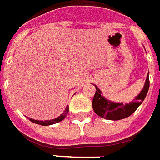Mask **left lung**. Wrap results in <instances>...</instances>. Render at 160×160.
Here are the masks:
<instances>
[{"instance_id": "left-lung-1", "label": "left lung", "mask_w": 160, "mask_h": 160, "mask_svg": "<svg viewBox=\"0 0 160 160\" xmlns=\"http://www.w3.org/2000/svg\"><path fill=\"white\" fill-rule=\"evenodd\" d=\"M149 87H150V80H149L148 74L145 80L144 88L142 89L141 93L134 99V102L129 104L112 102L104 98L102 95L101 90L97 87H95L96 91L93 99L94 111L99 117L108 120H114V121L121 120L130 117V115H132L137 110V108L139 107L142 102L144 100L148 92Z\"/></svg>"}]
</instances>
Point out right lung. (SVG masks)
Returning a JSON list of instances; mask_svg holds the SVG:
<instances>
[{"label":"right lung","instance_id":"right-lung-1","mask_svg":"<svg viewBox=\"0 0 160 160\" xmlns=\"http://www.w3.org/2000/svg\"><path fill=\"white\" fill-rule=\"evenodd\" d=\"M68 111H69V107L67 106L65 109V111L63 112L61 116L58 117V118H55V119H52V120H50V121H38V120H34V119H31V118H29L30 121H31L34 123H37V124H40V125L43 126H47V125H52V124H54V123H57L58 122L62 121L63 119H65V117H66V115L68 114Z\"/></svg>","mask_w":160,"mask_h":160}]
</instances>
